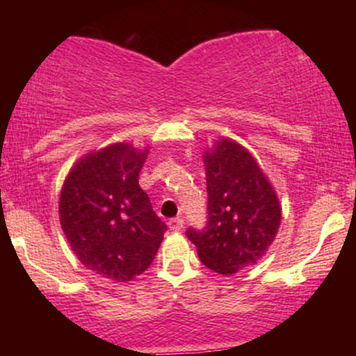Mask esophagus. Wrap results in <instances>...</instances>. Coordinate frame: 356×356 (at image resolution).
<instances>
[{
  "label": "esophagus",
  "instance_id": "1",
  "mask_svg": "<svg viewBox=\"0 0 356 356\" xmlns=\"http://www.w3.org/2000/svg\"><path fill=\"white\" fill-rule=\"evenodd\" d=\"M182 227H184V219L182 218H174V219L169 220V229L170 231L179 232V231H182Z\"/></svg>",
  "mask_w": 356,
  "mask_h": 356
}]
</instances>
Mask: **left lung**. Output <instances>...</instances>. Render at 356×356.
I'll return each instance as SVG.
<instances>
[{"instance_id":"obj_1","label":"left lung","mask_w":356,"mask_h":356,"mask_svg":"<svg viewBox=\"0 0 356 356\" xmlns=\"http://www.w3.org/2000/svg\"><path fill=\"white\" fill-rule=\"evenodd\" d=\"M207 226L189 229L204 266L234 275L256 264L275 241L281 204L275 187L251 152L232 138H219L204 152Z\"/></svg>"}]
</instances>
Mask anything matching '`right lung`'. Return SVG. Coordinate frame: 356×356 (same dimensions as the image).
Listing matches in <instances>:
<instances>
[{
    "label": "right lung",
    "mask_w": 356,
    "mask_h": 356,
    "mask_svg": "<svg viewBox=\"0 0 356 356\" xmlns=\"http://www.w3.org/2000/svg\"><path fill=\"white\" fill-rule=\"evenodd\" d=\"M147 154L149 147L127 142L88 152L60 192V224L72 251L81 264L117 283L152 264L167 229L138 186Z\"/></svg>",
    "instance_id": "add662e5"
}]
</instances>
